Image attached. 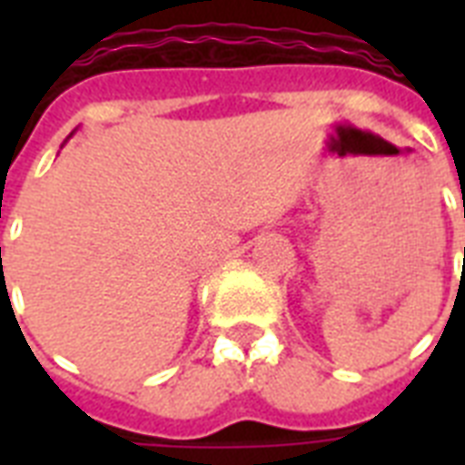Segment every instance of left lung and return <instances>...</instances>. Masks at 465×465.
Returning a JSON list of instances; mask_svg holds the SVG:
<instances>
[{"instance_id": "obj_1", "label": "left lung", "mask_w": 465, "mask_h": 465, "mask_svg": "<svg viewBox=\"0 0 465 465\" xmlns=\"http://www.w3.org/2000/svg\"><path fill=\"white\" fill-rule=\"evenodd\" d=\"M463 217H465V203H463ZM463 265H465V248H463Z\"/></svg>"}]
</instances>
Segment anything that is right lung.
I'll list each match as a JSON object with an SVG mask.
<instances>
[{
	"label": "right lung",
	"mask_w": 465,
	"mask_h": 465,
	"mask_svg": "<svg viewBox=\"0 0 465 465\" xmlns=\"http://www.w3.org/2000/svg\"><path fill=\"white\" fill-rule=\"evenodd\" d=\"M72 134H74V133H72ZM72 134H69V137H72ZM69 137H67V140H69Z\"/></svg>",
	"instance_id": "obj_1"
}]
</instances>
